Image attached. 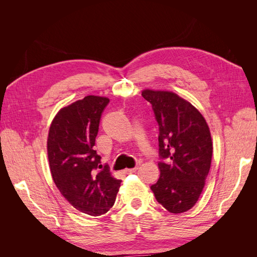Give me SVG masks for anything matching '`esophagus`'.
Here are the masks:
<instances>
[{
  "instance_id": "esophagus-1",
  "label": "esophagus",
  "mask_w": 257,
  "mask_h": 257,
  "mask_svg": "<svg viewBox=\"0 0 257 257\" xmlns=\"http://www.w3.org/2000/svg\"><path fill=\"white\" fill-rule=\"evenodd\" d=\"M137 169H138V167L127 168V169L124 170V174H126V175H128V174H134V173H136V170H137Z\"/></svg>"
}]
</instances>
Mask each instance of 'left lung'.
<instances>
[{
    "label": "left lung",
    "instance_id": "8db88e82",
    "mask_svg": "<svg viewBox=\"0 0 257 257\" xmlns=\"http://www.w3.org/2000/svg\"><path fill=\"white\" fill-rule=\"evenodd\" d=\"M142 95L153 108L159 126L160 178L151 185L155 198L172 213L197 203L212 159L208 124L195 107L170 91L146 89Z\"/></svg>",
    "mask_w": 257,
    "mask_h": 257
}]
</instances>
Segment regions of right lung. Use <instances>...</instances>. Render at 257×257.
<instances>
[{
  "label": "right lung",
  "mask_w": 257,
  "mask_h": 257,
  "mask_svg": "<svg viewBox=\"0 0 257 257\" xmlns=\"http://www.w3.org/2000/svg\"><path fill=\"white\" fill-rule=\"evenodd\" d=\"M109 98L88 95L61 108L48 133L51 176L64 198L78 211L105 214L113 206L121 180L100 164L94 150L100 115Z\"/></svg>",
  "instance_id": "obj_1"
}]
</instances>
